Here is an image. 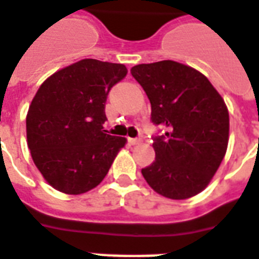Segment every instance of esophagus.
<instances>
[{
    "label": "esophagus",
    "mask_w": 259,
    "mask_h": 259,
    "mask_svg": "<svg viewBox=\"0 0 259 259\" xmlns=\"http://www.w3.org/2000/svg\"><path fill=\"white\" fill-rule=\"evenodd\" d=\"M127 141H129L130 145H139V144H141V140H140V139H129V140H127Z\"/></svg>",
    "instance_id": "esophagus-1"
}]
</instances>
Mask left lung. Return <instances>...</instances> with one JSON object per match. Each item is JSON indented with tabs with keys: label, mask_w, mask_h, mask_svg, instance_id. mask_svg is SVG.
<instances>
[{
	"label": "left lung",
	"mask_w": 259,
	"mask_h": 259,
	"mask_svg": "<svg viewBox=\"0 0 259 259\" xmlns=\"http://www.w3.org/2000/svg\"><path fill=\"white\" fill-rule=\"evenodd\" d=\"M130 71L148 96L152 122L164 127L154 139L155 162L141 170L143 177L164 198H192L210 184L227 152V104L202 72L177 61Z\"/></svg>",
	"instance_id": "left-lung-1"
}]
</instances>
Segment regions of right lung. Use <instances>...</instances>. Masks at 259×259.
Returning <instances> with one entry per match:
<instances>
[{"label":"right lung","instance_id":"right-lung-1","mask_svg":"<svg viewBox=\"0 0 259 259\" xmlns=\"http://www.w3.org/2000/svg\"><path fill=\"white\" fill-rule=\"evenodd\" d=\"M127 74L123 64L83 59L52 74L28 107L27 145L34 163L53 188L81 195L108 173L124 137L103 124L111 88Z\"/></svg>","mask_w":259,"mask_h":259}]
</instances>
